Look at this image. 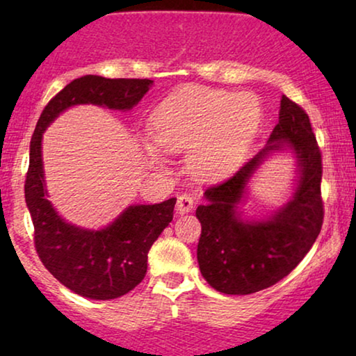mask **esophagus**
Here are the masks:
<instances>
[{
  "mask_svg": "<svg viewBox=\"0 0 356 356\" xmlns=\"http://www.w3.org/2000/svg\"><path fill=\"white\" fill-rule=\"evenodd\" d=\"M194 206V199L189 194H179L178 202H177V211L178 213H188Z\"/></svg>",
  "mask_w": 356,
  "mask_h": 356,
  "instance_id": "esophagus-1",
  "label": "esophagus"
}]
</instances>
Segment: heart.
<instances>
[{
	"label": "heart",
	"instance_id": "b5f03b06",
	"mask_svg": "<svg viewBox=\"0 0 356 356\" xmlns=\"http://www.w3.org/2000/svg\"><path fill=\"white\" fill-rule=\"evenodd\" d=\"M259 121V104L252 95L194 87L159 105L149 134L167 152L189 150V168L199 177L220 178L245 160ZM144 152L159 167V150L145 144Z\"/></svg>",
	"mask_w": 356,
	"mask_h": 356
}]
</instances>
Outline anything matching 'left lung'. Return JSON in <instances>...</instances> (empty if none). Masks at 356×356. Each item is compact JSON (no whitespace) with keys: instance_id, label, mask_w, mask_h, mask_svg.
I'll use <instances>...</instances> for the list:
<instances>
[{"instance_id":"1","label":"left lung","mask_w":356,"mask_h":356,"mask_svg":"<svg viewBox=\"0 0 356 356\" xmlns=\"http://www.w3.org/2000/svg\"><path fill=\"white\" fill-rule=\"evenodd\" d=\"M285 145L299 160L300 179L291 201L266 221H243L236 212L245 184L264 159ZM323 155L309 116L289 97H282L279 123L267 145L225 181L204 193L196 217L199 269L207 284L225 295H250L284 279L308 254L324 218L321 197Z\"/></svg>"}]
</instances>
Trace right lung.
<instances>
[{"instance_id":"right-lung-1","label":"right lung","mask_w":356,"mask_h":356,"mask_svg":"<svg viewBox=\"0 0 356 356\" xmlns=\"http://www.w3.org/2000/svg\"><path fill=\"white\" fill-rule=\"evenodd\" d=\"M152 82L82 76L48 102L32 134L24 191L33 223L37 254L55 279L86 298H118L143 282L150 246L172 222L177 199L152 206H129L102 230H84L66 223L47 199L42 134L61 111L72 105L94 104L113 110H131Z\"/></svg>"}]
</instances>
